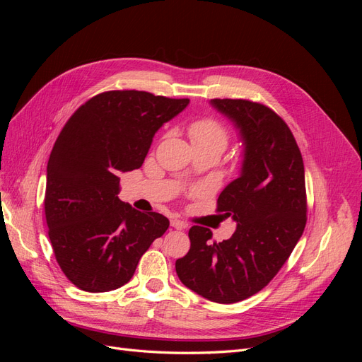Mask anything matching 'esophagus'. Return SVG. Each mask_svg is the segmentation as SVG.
Here are the masks:
<instances>
[{"instance_id":"esophagus-1","label":"esophagus","mask_w":362,"mask_h":362,"mask_svg":"<svg viewBox=\"0 0 362 362\" xmlns=\"http://www.w3.org/2000/svg\"><path fill=\"white\" fill-rule=\"evenodd\" d=\"M170 225H172L175 229H184L185 226H187V225H185L182 221H180V218H172V221H170Z\"/></svg>"}]
</instances>
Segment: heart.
<instances>
[{
    "mask_svg": "<svg viewBox=\"0 0 362 362\" xmlns=\"http://www.w3.org/2000/svg\"><path fill=\"white\" fill-rule=\"evenodd\" d=\"M189 136L194 148H211L221 154L229 144V131L214 117L193 120L189 125Z\"/></svg>",
    "mask_w": 362,
    "mask_h": 362,
    "instance_id": "b5f03b06",
    "label": "heart"
}]
</instances>
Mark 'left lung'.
<instances>
[{
    "instance_id": "8db88e82",
    "label": "left lung",
    "mask_w": 362,
    "mask_h": 362,
    "mask_svg": "<svg viewBox=\"0 0 362 362\" xmlns=\"http://www.w3.org/2000/svg\"><path fill=\"white\" fill-rule=\"evenodd\" d=\"M231 119L245 146L240 177L217 199L237 223L231 238L211 242L208 228H190V250L175 269L185 287L217 303H235L264 288L286 264L306 225L305 169L288 125L247 100H211Z\"/></svg>"
}]
</instances>
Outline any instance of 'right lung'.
Instances as JSON below:
<instances>
[{"label": "right lung", "mask_w": 362, "mask_h": 362, "mask_svg": "<svg viewBox=\"0 0 362 362\" xmlns=\"http://www.w3.org/2000/svg\"><path fill=\"white\" fill-rule=\"evenodd\" d=\"M190 101L141 90L103 92L64 124L47 168L45 217L54 255L80 290L112 291L169 228L117 198L120 172L139 169L163 124Z\"/></svg>", "instance_id": "1"}]
</instances>
